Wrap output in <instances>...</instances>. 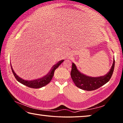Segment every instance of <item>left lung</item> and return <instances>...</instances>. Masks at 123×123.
Returning <instances> with one entry per match:
<instances>
[{
  "label": "left lung",
  "mask_w": 123,
  "mask_h": 123,
  "mask_svg": "<svg viewBox=\"0 0 123 123\" xmlns=\"http://www.w3.org/2000/svg\"><path fill=\"white\" fill-rule=\"evenodd\" d=\"M114 66L115 60H114L110 71L106 75L98 77H91L81 74L77 69L76 65L72 63L71 76L74 84L77 87L86 91L95 90L101 87L110 80L113 74Z\"/></svg>",
  "instance_id": "8db88e82"
}]
</instances>
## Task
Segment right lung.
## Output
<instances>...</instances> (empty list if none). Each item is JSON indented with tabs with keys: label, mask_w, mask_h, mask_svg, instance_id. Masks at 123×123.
<instances>
[{
	"label": "right lung",
	"mask_w": 123,
	"mask_h": 123,
	"mask_svg": "<svg viewBox=\"0 0 123 123\" xmlns=\"http://www.w3.org/2000/svg\"><path fill=\"white\" fill-rule=\"evenodd\" d=\"M64 60H61L55 65L52 68L50 69V70L47 73L46 75L43 76L42 77L40 78L32 80H27L23 79L18 76L15 73L14 71L13 70L12 66L11 65V68L13 72V74L15 78L18 82H19L21 84L25 85L28 86L29 87L34 88V89H38V88H41L46 86L48 84H49L50 81H51L54 75V72L56 69L58 67V66L61 65L62 62H63Z\"/></svg>",
	"instance_id": "add662e5"
}]
</instances>
